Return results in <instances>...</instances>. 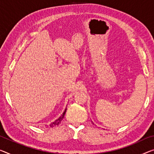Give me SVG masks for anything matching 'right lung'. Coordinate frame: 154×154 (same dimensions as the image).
Masks as SVG:
<instances>
[{"mask_svg": "<svg viewBox=\"0 0 154 154\" xmlns=\"http://www.w3.org/2000/svg\"><path fill=\"white\" fill-rule=\"evenodd\" d=\"M66 110H67V109H66L65 110V112H63V115H61L60 117H59L57 120H55V121L54 122H53L52 123H51L50 125H49V127H54V126H56V125H59L60 123V122L62 121V120L63 119V118H64V116H65V112H66Z\"/></svg>", "mask_w": 154, "mask_h": 154, "instance_id": "right-lung-1", "label": "right lung"}]
</instances>
